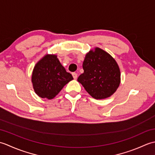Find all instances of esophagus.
Returning <instances> with one entry per match:
<instances>
[{
	"mask_svg": "<svg viewBox=\"0 0 155 155\" xmlns=\"http://www.w3.org/2000/svg\"><path fill=\"white\" fill-rule=\"evenodd\" d=\"M72 77H73V78H74V79H77V77H78L77 74L76 73V72H72Z\"/></svg>",
	"mask_w": 155,
	"mask_h": 155,
	"instance_id": "34e87169",
	"label": "esophagus"
}]
</instances>
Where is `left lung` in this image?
Instances as JSON below:
<instances>
[{
    "mask_svg": "<svg viewBox=\"0 0 155 155\" xmlns=\"http://www.w3.org/2000/svg\"><path fill=\"white\" fill-rule=\"evenodd\" d=\"M84 72L78 82L95 99H104L117 91L120 83V72L116 61L103 49L96 47L85 56Z\"/></svg>",
    "mask_w": 155,
    "mask_h": 155,
    "instance_id": "8db88e82",
    "label": "left lung"
}]
</instances>
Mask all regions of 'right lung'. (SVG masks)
<instances>
[{
	"instance_id": "right-lung-1",
	"label": "right lung",
	"mask_w": 155,
	"mask_h": 155,
	"mask_svg": "<svg viewBox=\"0 0 155 155\" xmlns=\"http://www.w3.org/2000/svg\"><path fill=\"white\" fill-rule=\"evenodd\" d=\"M73 79L55 54H46L35 66L32 83L35 93L41 98L52 99L64 85Z\"/></svg>"
}]
</instances>
